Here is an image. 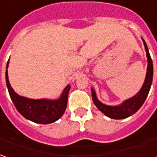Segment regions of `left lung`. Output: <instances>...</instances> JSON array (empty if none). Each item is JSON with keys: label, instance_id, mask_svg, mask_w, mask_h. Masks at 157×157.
Returning <instances> with one entry per match:
<instances>
[{"label": "left lung", "instance_id": "8db88e82", "mask_svg": "<svg viewBox=\"0 0 157 157\" xmlns=\"http://www.w3.org/2000/svg\"><path fill=\"white\" fill-rule=\"evenodd\" d=\"M142 40L144 42V48H145L148 65H147V72H146L144 82L143 84L141 89L138 91L137 94H136L132 98L124 101L119 105H108L102 103L98 100L94 89L93 87H91L92 99L94 105H96L97 108L100 110L101 113H103L105 116H107L110 119H126L128 117L132 116V114L136 113L137 111L139 110V108L143 105V104L144 103L146 98L149 94L150 87H151V84H152V80H153V63H152V60H151L150 52H149L148 46L146 44L145 41L144 40L143 38H142Z\"/></svg>", "mask_w": 157, "mask_h": 157}]
</instances>
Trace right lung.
<instances>
[{
  "instance_id": "right-lung-1",
  "label": "right lung",
  "mask_w": 157,
  "mask_h": 157,
  "mask_svg": "<svg viewBox=\"0 0 157 157\" xmlns=\"http://www.w3.org/2000/svg\"><path fill=\"white\" fill-rule=\"evenodd\" d=\"M9 59L7 61L6 68V82L9 95L16 109L24 118L31 120L34 123L47 124L55 122L60 119L64 113L67 103L68 95L70 92V86L67 85L63 90L60 97L56 100L50 99H29L20 96L11 87L8 80V69Z\"/></svg>"
}]
</instances>
